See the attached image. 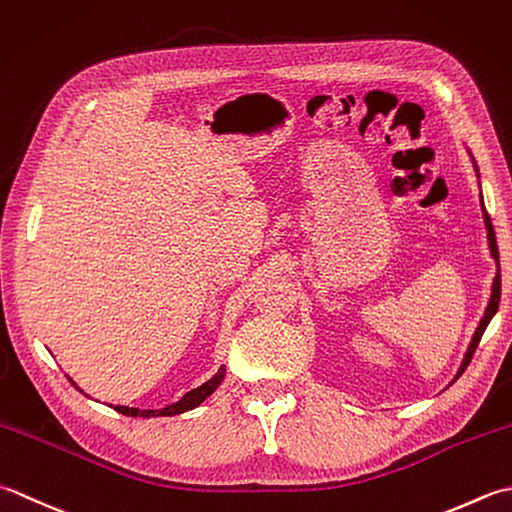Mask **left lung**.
Segmentation results:
<instances>
[{
  "label": "left lung",
  "instance_id": "8db88e82",
  "mask_svg": "<svg viewBox=\"0 0 512 512\" xmlns=\"http://www.w3.org/2000/svg\"><path fill=\"white\" fill-rule=\"evenodd\" d=\"M475 170H477V165H475ZM482 210H484V223H486V229H488V247H490V256H493V258L497 260V267H499V249H497L495 229H493V223H490V216H488V212H486L484 201H482ZM499 298H502V274H499V269H497V276H495V280H493V294H490L488 307H486V311H484V318L479 320V327L475 329V336H473L471 344H468V351H466V356H464V362H462L460 371H457V375H455V380L460 378V375L464 373V369L468 367V364H471V360H473V353H475V349H477L479 340H482V336H484V331H486V327H488V322L493 320V316L497 314V309H499ZM455 380H453V382H455Z\"/></svg>",
  "mask_w": 512,
  "mask_h": 512
}]
</instances>
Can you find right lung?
Masks as SVG:
<instances>
[{"instance_id": "add662e5", "label": "right lung", "mask_w": 512, "mask_h": 512, "mask_svg": "<svg viewBox=\"0 0 512 512\" xmlns=\"http://www.w3.org/2000/svg\"><path fill=\"white\" fill-rule=\"evenodd\" d=\"M223 378H225V367L218 369L214 378H210L205 384H201V387H196V389H192L190 393H185L179 402L165 406V409H159V411L130 409V406H114V411H119V413H123V415H130V417H150V415H152V417H159V415H176V413L192 411V409H196V406L207 398V395H212V393L218 389V384L223 382ZM68 380H70V378H68ZM70 382H72V380H70ZM72 384H75V382H72ZM77 389H79V387H77Z\"/></svg>"}]
</instances>
